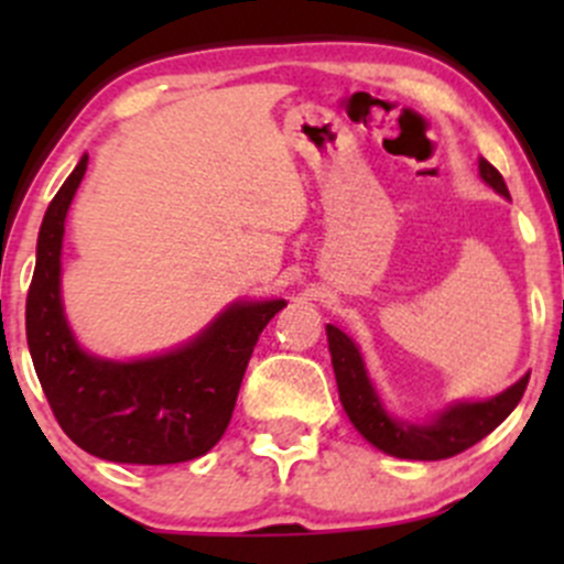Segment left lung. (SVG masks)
I'll return each instance as SVG.
<instances>
[{"mask_svg": "<svg viewBox=\"0 0 564 564\" xmlns=\"http://www.w3.org/2000/svg\"><path fill=\"white\" fill-rule=\"evenodd\" d=\"M480 180L491 185L499 196L510 198L508 185L502 174L480 158ZM327 344L333 355L335 382H338V395L344 403V412L349 414L351 425L371 442L377 451L388 453L395 458L409 460H442L464 453L466 447L486 440L524 395L529 373L502 390L499 395L486 398V401H453L445 409L431 414L429 420H401L384 406L377 384L368 377L366 360L355 340L335 324H327Z\"/></svg>", "mask_w": 564, "mask_h": 564, "instance_id": "obj_1", "label": "left lung"}]
</instances>
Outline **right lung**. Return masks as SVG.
Returning <instances> with one entry per match:
<instances>
[{
    "label": "right lung",
    "instance_id": "obj_1",
    "mask_svg": "<svg viewBox=\"0 0 564 564\" xmlns=\"http://www.w3.org/2000/svg\"><path fill=\"white\" fill-rule=\"evenodd\" d=\"M89 158L48 204L26 297V344L56 423L82 451L117 464H180L213 451L229 429L261 329L286 300H237L163 355L108 360L84 349L62 305V237Z\"/></svg>",
    "mask_w": 564,
    "mask_h": 564
}]
</instances>
